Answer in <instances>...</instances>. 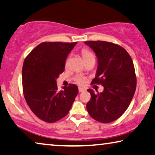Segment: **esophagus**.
I'll list each match as a JSON object with an SVG mask.
<instances>
[{
  "mask_svg": "<svg viewBox=\"0 0 155 155\" xmlns=\"http://www.w3.org/2000/svg\"><path fill=\"white\" fill-rule=\"evenodd\" d=\"M86 91V89L84 88V87H78V92H85Z\"/></svg>",
  "mask_w": 155,
  "mask_h": 155,
  "instance_id": "esophagus-1",
  "label": "esophagus"
}]
</instances>
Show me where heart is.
<instances>
[{
    "mask_svg": "<svg viewBox=\"0 0 155 155\" xmlns=\"http://www.w3.org/2000/svg\"><path fill=\"white\" fill-rule=\"evenodd\" d=\"M82 55H83V57H84V58L94 56L93 54H92L91 51H89L88 50H86V49H84L82 51ZM75 81L77 84L83 85L84 84L85 82V78L84 77H83V76L79 75V76H77V77L75 78Z\"/></svg>",
    "mask_w": 155,
    "mask_h": 155,
    "instance_id": "heart-1",
    "label": "heart"
}]
</instances>
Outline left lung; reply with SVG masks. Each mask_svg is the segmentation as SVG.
I'll list each match as a JSON object with an SVG mask.
<instances>
[{
    "label": "left lung",
    "mask_w": 155,
    "mask_h": 155,
    "mask_svg": "<svg viewBox=\"0 0 155 155\" xmlns=\"http://www.w3.org/2000/svg\"><path fill=\"white\" fill-rule=\"evenodd\" d=\"M97 58V69L91 84H101L103 92L94 93L86 104L95 120L108 123L119 118L130 104L137 87L132 59L120 46L104 41H85Z\"/></svg>",
    "instance_id": "8db88e82"
}]
</instances>
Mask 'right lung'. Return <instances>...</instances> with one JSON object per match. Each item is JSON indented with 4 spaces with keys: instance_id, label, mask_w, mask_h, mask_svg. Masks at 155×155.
Returning <instances> with one entry per match:
<instances>
[{
    "instance_id": "obj_1",
    "label": "right lung",
    "mask_w": 155,
    "mask_h": 155,
    "mask_svg": "<svg viewBox=\"0 0 155 155\" xmlns=\"http://www.w3.org/2000/svg\"><path fill=\"white\" fill-rule=\"evenodd\" d=\"M77 42H43L25 59L22 69L25 100L41 120L55 122L70 111L78 88L74 84L58 91L56 79L64 70L67 57Z\"/></svg>"
}]
</instances>
